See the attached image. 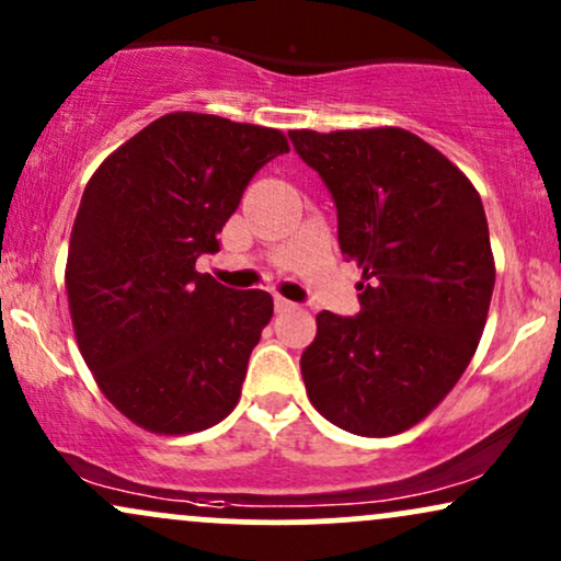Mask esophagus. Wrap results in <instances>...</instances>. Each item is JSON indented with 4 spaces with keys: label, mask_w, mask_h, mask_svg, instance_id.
Here are the masks:
<instances>
[{
    "label": "esophagus",
    "mask_w": 561,
    "mask_h": 561,
    "mask_svg": "<svg viewBox=\"0 0 561 561\" xmlns=\"http://www.w3.org/2000/svg\"><path fill=\"white\" fill-rule=\"evenodd\" d=\"M288 309H296L294 301L283 299V296H275V312H288Z\"/></svg>",
    "instance_id": "34e87169"
}]
</instances>
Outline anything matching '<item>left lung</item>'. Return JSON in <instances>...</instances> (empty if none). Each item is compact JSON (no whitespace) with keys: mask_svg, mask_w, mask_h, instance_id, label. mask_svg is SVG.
I'll use <instances>...</instances> for the list:
<instances>
[{"mask_svg":"<svg viewBox=\"0 0 561 561\" xmlns=\"http://www.w3.org/2000/svg\"><path fill=\"white\" fill-rule=\"evenodd\" d=\"M322 178L339 243L362 267L359 312L318 314L301 354L307 397L354 436L407 431L462 378L496 280L476 186L404 128L291 130Z\"/></svg>","mask_w":561,"mask_h":561,"instance_id":"left-lung-1","label":"left lung"}]
</instances>
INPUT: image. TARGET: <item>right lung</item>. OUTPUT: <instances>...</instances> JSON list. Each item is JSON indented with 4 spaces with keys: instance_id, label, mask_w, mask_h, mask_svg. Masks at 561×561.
<instances>
[{
    "instance_id": "obj_1",
    "label": "right lung",
    "mask_w": 561,
    "mask_h": 561,
    "mask_svg": "<svg viewBox=\"0 0 561 561\" xmlns=\"http://www.w3.org/2000/svg\"><path fill=\"white\" fill-rule=\"evenodd\" d=\"M286 151L280 130L170 112L91 175L65 288L85 365L136 425L196 433L239 401L273 296L236 291L194 265L220 249L249 181Z\"/></svg>"
}]
</instances>
